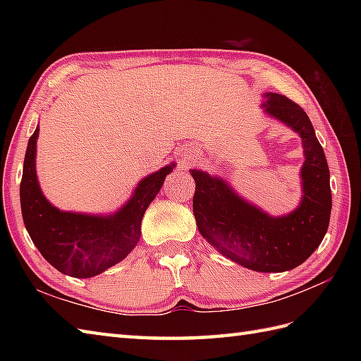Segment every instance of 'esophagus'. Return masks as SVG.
<instances>
[{
  "label": "esophagus",
  "mask_w": 361,
  "mask_h": 361,
  "mask_svg": "<svg viewBox=\"0 0 361 361\" xmlns=\"http://www.w3.org/2000/svg\"><path fill=\"white\" fill-rule=\"evenodd\" d=\"M185 158H186V161H188V163H190V161H192V159H194V155H192V153H189V155H186Z\"/></svg>",
  "instance_id": "1"
}]
</instances>
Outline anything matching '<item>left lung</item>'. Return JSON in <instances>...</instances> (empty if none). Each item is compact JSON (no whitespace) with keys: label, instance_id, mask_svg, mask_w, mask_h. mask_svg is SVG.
<instances>
[{"label":"left lung","instance_id":"left-lung-1","mask_svg":"<svg viewBox=\"0 0 361 361\" xmlns=\"http://www.w3.org/2000/svg\"><path fill=\"white\" fill-rule=\"evenodd\" d=\"M264 106L302 137L301 204L288 216L270 217L245 202L224 180L190 171L195 180L192 209L198 231L221 255L250 270L279 273L301 265L324 239L332 209L331 175L307 113L276 93L267 94Z\"/></svg>","mask_w":361,"mask_h":361}]
</instances>
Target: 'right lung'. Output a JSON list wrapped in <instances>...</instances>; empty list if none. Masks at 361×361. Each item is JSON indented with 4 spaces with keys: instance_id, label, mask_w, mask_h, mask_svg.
I'll return each instance as SVG.
<instances>
[{
    "instance_id": "right-lung-1",
    "label": "right lung",
    "mask_w": 361,
    "mask_h": 361,
    "mask_svg": "<svg viewBox=\"0 0 361 361\" xmlns=\"http://www.w3.org/2000/svg\"><path fill=\"white\" fill-rule=\"evenodd\" d=\"M37 137L38 127L29 137L20 183L26 229L38 251L54 268L73 278H91L121 262L136 247L144 212L175 164L144 178L133 197L116 214L101 217L63 212L46 200L38 186Z\"/></svg>"
}]
</instances>
